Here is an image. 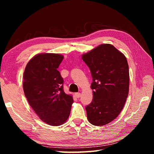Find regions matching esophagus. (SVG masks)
Segmentation results:
<instances>
[{
  "label": "esophagus",
  "mask_w": 154,
  "mask_h": 154,
  "mask_svg": "<svg viewBox=\"0 0 154 154\" xmlns=\"http://www.w3.org/2000/svg\"><path fill=\"white\" fill-rule=\"evenodd\" d=\"M75 96L77 98H79L81 97V93H76L75 94Z\"/></svg>",
  "instance_id": "34e87169"
}]
</instances>
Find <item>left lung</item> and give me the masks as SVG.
Masks as SVG:
<instances>
[{
	"label": "left lung",
	"mask_w": 154,
	"mask_h": 154,
	"mask_svg": "<svg viewBox=\"0 0 154 154\" xmlns=\"http://www.w3.org/2000/svg\"><path fill=\"white\" fill-rule=\"evenodd\" d=\"M90 69L93 99L85 108L94 126L112 122L122 111L129 91V68L126 57L111 44H101L82 55Z\"/></svg>",
	"instance_id": "left-lung-1"
}]
</instances>
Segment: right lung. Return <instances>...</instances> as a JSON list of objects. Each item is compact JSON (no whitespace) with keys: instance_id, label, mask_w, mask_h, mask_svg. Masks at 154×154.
<instances>
[{"instance_id":"add662e5","label":"right lung","mask_w":154,"mask_h":154,"mask_svg":"<svg viewBox=\"0 0 154 154\" xmlns=\"http://www.w3.org/2000/svg\"><path fill=\"white\" fill-rule=\"evenodd\" d=\"M63 56L40 54L32 58L24 73L26 97L40 119L51 126H60L69 116L73 97L63 91V79L57 68Z\"/></svg>"}]
</instances>
